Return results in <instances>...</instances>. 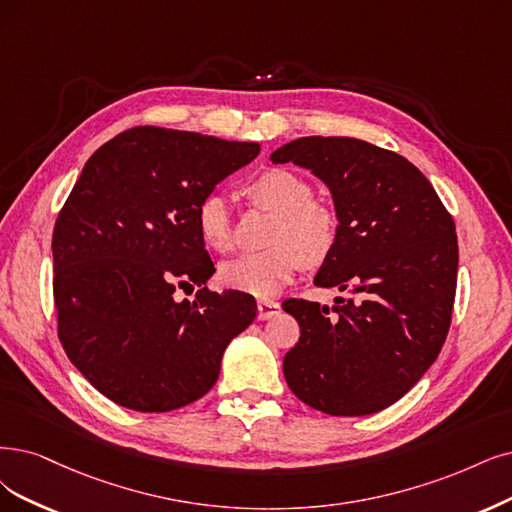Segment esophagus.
Returning <instances> with one entry per match:
<instances>
[{
	"label": "esophagus",
	"mask_w": 512,
	"mask_h": 512,
	"mask_svg": "<svg viewBox=\"0 0 512 512\" xmlns=\"http://www.w3.org/2000/svg\"><path fill=\"white\" fill-rule=\"evenodd\" d=\"M280 312V304L272 299H259L257 301V318L259 320H268L274 318Z\"/></svg>",
	"instance_id": "esophagus-1"
}]
</instances>
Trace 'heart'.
<instances>
[{"label": "heart", "mask_w": 512, "mask_h": 512, "mask_svg": "<svg viewBox=\"0 0 512 512\" xmlns=\"http://www.w3.org/2000/svg\"><path fill=\"white\" fill-rule=\"evenodd\" d=\"M251 198L276 213L270 251L223 261L219 278L225 287L255 297H272L287 287L304 259L323 261L337 240V217L329 206L312 200L308 181L285 168H270L249 185ZM198 232L217 253L232 249V215L227 198L206 194L196 211Z\"/></svg>", "instance_id": "obj_1"}]
</instances>
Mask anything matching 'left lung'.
<instances>
[{"label": "left lung", "mask_w": 512, "mask_h": 512, "mask_svg": "<svg viewBox=\"0 0 512 512\" xmlns=\"http://www.w3.org/2000/svg\"><path fill=\"white\" fill-rule=\"evenodd\" d=\"M272 164L293 162L333 198L337 240L314 276L350 299L335 308L287 299L301 335L285 354L299 401L329 415H369L401 399L437 361L458 282L456 225L407 158L352 137H301Z\"/></svg>", "instance_id": "left-lung-1"}]
</instances>
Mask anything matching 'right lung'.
Segmentation results:
<instances>
[{"instance_id":"1","label":"right lung","mask_w":512,"mask_h":512,"mask_svg":"<svg viewBox=\"0 0 512 512\" xmlns=\"http://www.w3.org/2000/svg\"><path fill=\"white\" fill-rule=\"evenodd\" d=\"M257 154V143L137 126L88 158L54 225L52 285L69 361L109 401L143 413L198 401L255 320L249 293L204 287L215 268L196 211ZM196 284L194 302L176 299Z\"/></svg>"}]
</instances>
